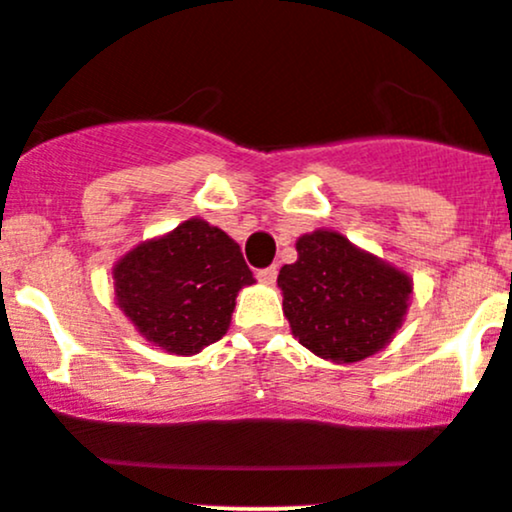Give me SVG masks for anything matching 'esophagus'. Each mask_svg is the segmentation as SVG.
Returning a JSON list of instances; mask_svg holds the SVG:
<instances>
[{"label": "esophagus", "instance_id": "1", "mask_svg": "<svg viewBox=\"0 0 512 512\" xmlns=\"http://www.w3.org/2000/svg\"><path fill=\"white\" fill-rule=\"evenodd\" d=\"M257 280L265 282V285H275V280H277V267L270 265V267H262V270H257Z\"/></svg>", "mask_w": 512, "mask_h": 512}]
</instances>
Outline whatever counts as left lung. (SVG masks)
Returning a JSON list of instances; mask_svg holds the SVG:
<instances>
[{"mask_svg": "<svg viewBox=\"0 0 512 512\" xmlns=\"http://www.w3.org/2000/svg\"><path fill=\"white\" fill-rule=\"evenodd\" d=\"M297 262L277 275L292 335L322 360L375 355L403 325L413 280L335 230L297 240Z\"/></svg>", "mask_w": 512, "mask_h": 512, "instance_id": "left-lung-1", "label": "left lung"}]
</instances>
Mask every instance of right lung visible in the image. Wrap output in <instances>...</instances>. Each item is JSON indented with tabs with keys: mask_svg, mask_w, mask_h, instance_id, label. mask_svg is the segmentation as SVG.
I'll return each mask as SVG.
<instances>
[{
	"mask_svg": "<svg viewBox=\"0 0 512 512\" xmlns=\"http://www.w3.org/2000/svg\"><path fill=\"white\" fill-rule=\"evenodd\" d=\"M114 297L142 337L172 355H195L227 332L237 292L252 285L240 245L192 217L119 257Z\"/></svg>",
	"mask_w": 512,
	"mask_h": 512,
	"instance_id": "obj_1",
	"label": "right lung"
}]
</instances>
